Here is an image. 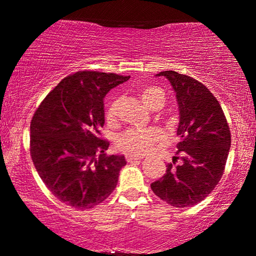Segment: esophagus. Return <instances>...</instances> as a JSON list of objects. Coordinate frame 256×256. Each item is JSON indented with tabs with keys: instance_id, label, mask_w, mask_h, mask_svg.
<instances>
[{
	"instance_id": "34e87169",
	"label": "esophagus",
	"mask_w": 256,
	"mask_h": 256,
	"mask_svg": "<svg viewBox=\"0 0 256 256\" xmlns=\"http://www.w3.org/2000/svg\"><path fill=\"white\" fill-rule=\"evenodd\" d=\"M126 160H127L128 163H132L136 162V160H142L143 157L142 156H132V155H126Z\"/></svg>"
}]
</instances>
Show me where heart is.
Listing matches in <instances>:
<instances>
[{"mask_svg":"<svg viewBox=\"0 0 256 256\" xmlns=\"http://www.w3.org/2000/svg\"><path fill=\"white\" fill-rule=\"evenodd\" d=\"M138 94L150 110L160 108L163 106L164 100H166V94L160 87L156 86L140 87ZM120 104L121 99L118 94H112L107 99L104 118H106L108 124L116 122ZM162 138L163 132L158 128H130L118 136L116 140V146L118 150L128 154V155L140 156L148 154L154 148V146Z\"/></svg>","mask_w":256,"mask_h":256,"instance_id":"1","label":"heart"}]
</instances>
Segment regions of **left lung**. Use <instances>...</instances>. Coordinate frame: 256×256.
Masks as SVG:
<instances>
[{
    "label": "left lung",
    "instance_id": "8db88e82",
    "mask_svg": "<svg viewBox=\"0 0 256 256\" xmlns=\"http://www.w3.org/2000/svg\"><path fill=\"white\" fill-rule=\"evenodd\" d=\"M180 106L176 156L163 177L152 183L157 197L174 208L205 199L222 180L230 148V130L222 108L210 90L192 76L163 71Z\"/></svg>",
    "mask_w": 256,
    "mask_h": 256
}]
</instances>
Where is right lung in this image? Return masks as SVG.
<instances>
[{
	"mask_svg": "<svg viewBox=\"0 0 256 256\" xmlns=\"http://www.w3.org/2000/svg\"><path fill=\"white\" fill-rule=\"evenodd\" d=\"M130 76L78 71L45 96L30 124V155L51 194L78 210L92 208L116 188L124 156H106L104 98Z\"/></svg>",
	"mask_w": 256,
	"mask_h": 256,
	"instance_id": "obj_1",
	"label": "right lung"
}]
</instances>
